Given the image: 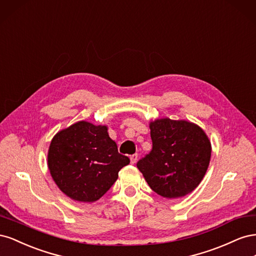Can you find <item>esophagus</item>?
Returning <instances> with one entry per match:
<instances>
[{"label": "esophagus", "instance_id": "esophagus-1", "mask_svg": "<svg viewBox=\"0 0 256 256\" xmlns=\"http://www.w3.org/2000/svg\"><path fill=\"white\" fill-rule=\"evenodd\" d=\"M136 160H138V154H131L130 156V161H131V164H136Z\"/></svg>", "mask_w": 256, "mask_h": 256}]
</instances>
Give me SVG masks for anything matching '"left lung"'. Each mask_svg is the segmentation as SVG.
Wrapping results in <instances>:
<instances>
[{
	"mask_svg": "<svg viewBox=\"0 0 256 256\" xmlns=\"http://www.w3.org/2000/svg\"><path fill=\"white\" fill-rule=\"evenodd\" d=\"M152 148L136 166L152 190L166 198L187 196L207 171L212 144L204 130L187 120L160 118L150 124Z\"/></svg>",
	"mask_w": 256,
	"mask_h": 256,
	"instance_id": "left-lung-1",
	"label": "left lung"
}]
</instances>
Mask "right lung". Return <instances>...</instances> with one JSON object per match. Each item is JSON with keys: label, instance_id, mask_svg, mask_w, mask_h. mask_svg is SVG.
Segmentation results:
<instances>
[{"label": "right lung", "instance_id": "right-lung-1", "mask_svg": "<svg viewBox=\"0 0 256 256\" xmlns=\"http://www.w3.org/2000/svg\"><path fill=\"white\" fill-rule=\"evenodd\" d=\"M108 127L81 120L58 131L48 152V168L60 190L78 202H95L129 164Z\"/></svg>", "mask_w": 256, "mask_h": 256}]
</instances>
